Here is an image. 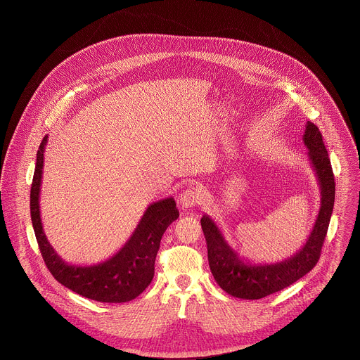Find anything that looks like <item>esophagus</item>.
I'll return each instance as SVG.
<instances>
[{
  "label": "esophagus",
  "instance_id": "1",
  "mask_svg": "<svg viewBox=\"0 0 360 360\" xmlns=\"http://www.w3.org/2000/svg\"><path fill=\"white\" fill-rule=\"evenodd\" d=\"M179 202L183 207H194L197 204L202 202V195L197 188L190 187V188H187L186 191L181 193V195L179 198Z\"/></svg>",
  "mask_w": 360,
  "mask_h": 360
}]
</instances>
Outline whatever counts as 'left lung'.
Instances as JSON below:
<instances>
[{
    "mask_svg": "<svg viewBox=\"0 0 360 360\" xmlns=\"http://www.w3.org/2000/svg\"><path fill=\"white\" fill-rule=\"evenodd\" d=\"M302 141L319 181L320 209L307 243L297 254L276 263H250L229 245L210 216L204 214L201 219L210 271L220 288L231 297L260 300L281 291L309 273L320 257L334 207L335 183L321 133L311 122L305 126Z\"/></svg>",
    "mask_w": 360,
    "mask_h": 360,
    "instance_id": "obj_1",
    "label": "left lung"
}]
</instances>
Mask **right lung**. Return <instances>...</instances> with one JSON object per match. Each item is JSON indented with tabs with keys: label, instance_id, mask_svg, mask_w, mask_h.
<instances>
[{
	"label": "right lung",
	"instance_id": "add662e5",
	"mask_svg": "<svg viewBox=\"0 0 360 360\" xmlns=\"http://www.w3.org/2000/svg\"><path fill=\"white\" fill-rule=\"evenodd\" d=\"M47 140L49 136L43 139L37 151L30 213L39 248L49 270L62 285L93 301L122 304L137 298L154 278L155 259L163 233L179 217L174 200L165 198L148 205L131 237L108 260L93 266L69 264L52 248L41 223L40 186Z\"/></svg>",
	"mask_w": 360,
	"mask_h": 360
}]
</instances>
